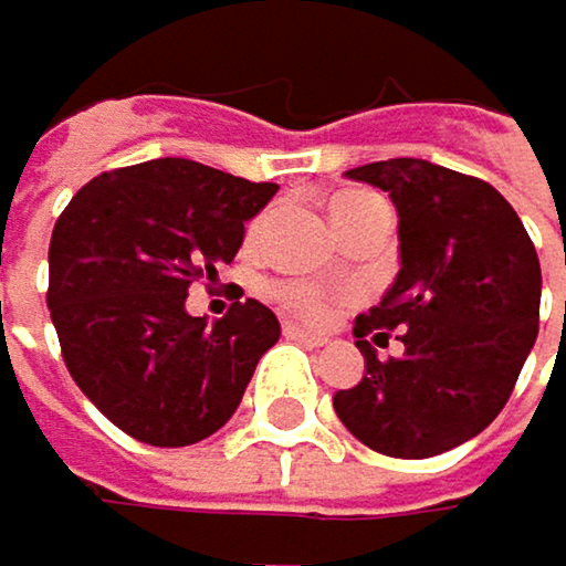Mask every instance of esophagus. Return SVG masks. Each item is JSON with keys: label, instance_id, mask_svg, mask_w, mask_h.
<instances>
[{"label": "esophagus", "instance_id": "esophagus-1", "mask_svg": "<svg viewBox=\"0 0 566 566\" xmlns=\"http://www.w3.org/2000/svg\"><path fill=\"white\" fill-rule=\"evenodd\" d=\"M285 336L289 339H298L305 346H325V343H329L322 333H312V329H305V325H298V322H285Z\"/></svg>", "mask_w": 566, "mask_h": 566}]
</instances>
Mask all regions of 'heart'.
<instances>
[{
  "instance_id": "heart-1",
  "label": "heart",
  "mask_w": 566,
  "mask_h": 566,
  "mask_svg": "<svg viewBox=\"0 0 566 566\" xmlns=\"http://www.w3.org/2000/svg\"><path fill=\"white\" fill-rule=\"evenodd\" d=\"M374 207H380V200L369 197V192H339V197L333 200V207H329V213H333V223L339 227V223H346V220H353V217H359L366 210H374ZM264 223H268V217L254 220L251 237H261ZM274 292H277L281 302H285L289 308H295L308 322H322L325 315H329V298H325L312 285H302V281H281Z\"/></svg>"
}]
</instances>
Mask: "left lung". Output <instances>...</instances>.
<instances>
[{
	"label": "left lung",
	"instance_id": "8db88e82",
	"mask_svg": "<svg viewBox=\"0 0 566 566\" xmlns=\"http://www.w3.org/2000/svg\"><path fill=\"white\" fill-rule=\"evenodd\" d=\"M390 192L400 271L356 318L366 359L333 407L353 438L390 459H431L485 431L506 407L539 325V258L506 197L428 159L346 172ZM401 339L380 360L369 342Z\"/></svg>",
	"mask_w": 566,
	"mask_h": 566
}]
</instances>
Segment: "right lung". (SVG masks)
<instances>
[{
  "mask_svg": "<svg viewBox=\"0 0 566 566\" xmlns=\"http://www.w3.org/2000/svg\"><path fill=\"white\" fill-rule=\"evenodd\" d=\"M274 192L192 159H151L101 172L60 213L50 318L74 384L125 434L182 448L233 418L281 336L277 315L248 298L210 325L186 295L237 258Z\"/></svg>",
  "mask_w": 566,
  "mask_h": 566,
  "instance_id": "1",
  "label": "right lung"
}]
</instances>
